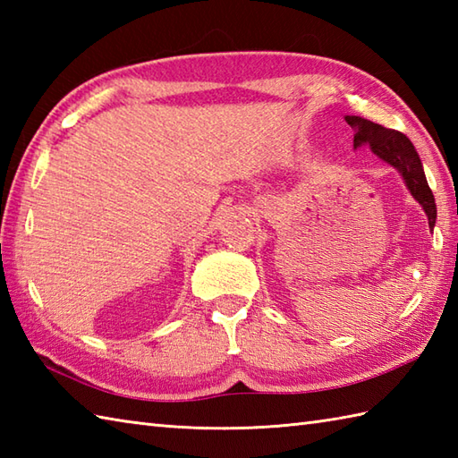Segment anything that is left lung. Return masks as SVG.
I'll list each match as a JSON object with an SVG mask.
<instances>
[{"mask_svg": "<svg viewBox=\"0 0 458 458\" xmlns=\"http://www.w3.org/2000/svg\"><path fill=\"white\" fill-rule=\"evenodd\" d=\"M344 120L354 130V149L368 145L376 157L392 165L402 174L407 191L421 204V208L427 214V220H429V228L433 230L437 220V204L429 189V182H427L425 177L423 163L420 155H417L413 143L403 133L387 130L384 125L360 118V115H346Z\"/></svg>", "mask_w": 458, "mask_h": 458, "instance_id": "obj_1", "label": "left lung"}]
</instances>
